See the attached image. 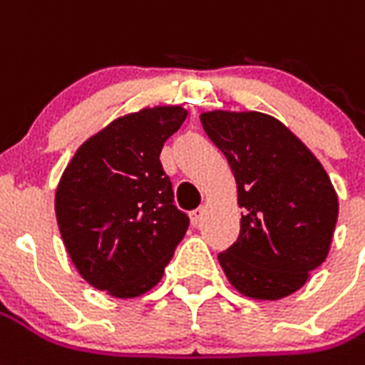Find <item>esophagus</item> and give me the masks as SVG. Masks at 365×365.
I'll list each match as a JSON object with an SVG mask.
<instances>
[{"label":"esophagus","instance_id":"obj_1","mask_svg":"<svg viewBox=\"0 0 365 365\" xmlns=\"http://www.w3.org/2000/svg\"><path fill=\"white\" fill-rule=\"evenodd\" d=\"M205 211H207V209L203 207V205L197 209H193V211H191V223H193V225H200L201 219H203V215H205Z\"/></svg>","mask_w":365,"mask_h":365}]
</instances>
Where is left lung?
<instances>
[{"label": "left lung", "mask_w": 365, "mask_h": 365, "mask_svg": "<svg viewBox=\"0 0 365 365\" xmlns=\"http://www.w3.org/2000/svg\"><path fill=\"white\" fill-rule=\"evenodd\" d=\"M235 175L241 231L219 262L245 297L279 300L324 262L338 197L320 162L277 118L261 112L201 114Z\"/></svg>", "instance_id": "8db88e82"}]
</instances>
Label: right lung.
<instances>
[{"mask_svg": "<svg viewBox=\"0 0 365 365\" xmlns=\"http://www.w3.org/2000/svg\"><path fill=\"white\" fill-rule=\"evenodd\" d=\"M185 116L180 106H156L116 118L76 150L61 178V237L94 289L134 298L164 277L190 217L174 205L160 152Z\"/></svg>", "mask_w": 365, "mask_h": 365, "instance_id": "obj_1", "label": "right lung"}]
</instances>
